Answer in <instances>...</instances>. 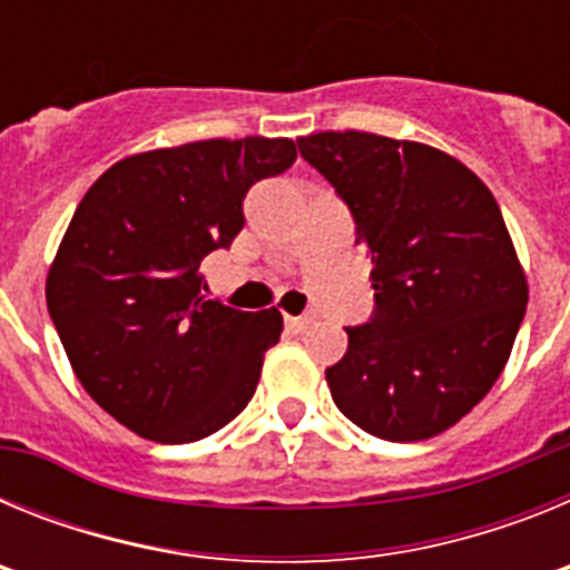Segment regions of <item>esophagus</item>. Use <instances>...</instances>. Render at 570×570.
<instances>
[{
	"mask_svg": "<svg viewBox=\"0 0 570 570\" xmlns=\"http://www.w3.org/2000/svg\"><path fill=\"white\" fill-rule=\"evenodd\" d=\"M314 320H316V316H311V314H305V316H285V325H288V328L294 331V334H305V331H308L311 325H314Z\"/></svg>",
	"mask_w": 570,
	"mask_h": 570,
	"instance_id": "obj_1",
	"label": "esophagus"
}]
</instances>
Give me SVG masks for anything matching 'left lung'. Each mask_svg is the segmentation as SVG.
<instances>
[{
	"instance_id": "1",
	"label": "left lung",
	"mask_w": 570,
	"mask_h": 570,
	"mask_svg": "<svg viewBox=\"0 0 570 570\" xmlns=\"http://www.w3.org/2000/svg\"><path fill=\"white\" fill-rule=\"evenodd\" d=\"M296 145L345 199L374 265V320L345 328L331 396L380 440H431L500 380L525 316L528 276L500 205L425 142L320 130Z\"/></svg>"
}]
</instances>
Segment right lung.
Returning <instances> with one entry per match:
<instances>
[{"label":"right lung","mask_w":570,"mask_h":570,"mask_svg":"<svg viewBox=\"0 0 570 570\" xmlns=\"http://www.w3.org/2000/svg\"><path fill=\"white\" fill-rule=\"evenodd\" d=\"M294 159L285 136L199 139L125 156L82 196L45 299L73 374L119 425L183 445L250 402L282 314L208 299L199 262L239 234L250 185Z\"/></svg>","instance_id":"obj_1"}]
</instances>
